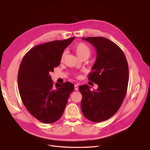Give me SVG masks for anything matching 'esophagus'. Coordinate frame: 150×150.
<instances>
[{
    "instance_id": "1",
    "label": "esophagus",
    "mask_w": 150,
    "mask_h": 150,
    "mask_svg": "<svg viewBox=\"0 0 150 150\" xmlns=\"http://www.w3.org/2000/svg\"><path fill=\"white\" fill-rule=\"evenodd\" d=\"M78 89H79V88H78V84H75L74 85V89L76 90V91H78Z\"/></svg>"
}]
</instances>
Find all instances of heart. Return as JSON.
<instances>
[{"label": "heart", "instance_id": "1", "mask_svg": "<svg viewBox=\"0 0 150 150\" xmlns=\"http://www.w3.org/2000/svg\"><path fill=\"white\" fill-rule=\"evenodd\" d=\"M74 50L76 54L80 58L84 57H88L91 54V49L87 44L84 42H79L76 44L74 46ZM66 56V52H63L61 56V61H63Z\"/></svg>", "mask_w": 150, "mask_h": 150}]
</instances>
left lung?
<instances>
[{"label": "left lung", "instance_id": "8db88e82", "mask_svg": "<svg viewBox=\"0 0 150 150\" xmlns=\"http://www.w3.org/2000/svg\"><path fill=\"white\" fill-rule=\"evenodd\" d=\"M83 39L96 49V61L88 79L98 88L91 91L88 85L79 86L83 96L81 108L88 120L99 122L115 115L123 102L129 80L128 64L121 48L110 40L103 37Z\"/></svg>", "mask_w": 150, "mask_h": 150}]
</instances>
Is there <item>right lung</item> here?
<instances>
[{"instance_id": "add662e5", "label": "right lung", "mask_w": 150, "mask_h": 150, "mask_svg": "<svg viewBox=\"0 0 150 150\" xmlns=\"http://www.w3.org/2000/svg\"><path fill=\"white\" fill-rule=\"evenodd\" d=\"M53 40L38 45L27 52L19 66L18 88L25 108L44 123L57 121L62 116L74 84H54L49 73L59 65L61 56L74 39Z\"/></svg>"}]
</instances>
